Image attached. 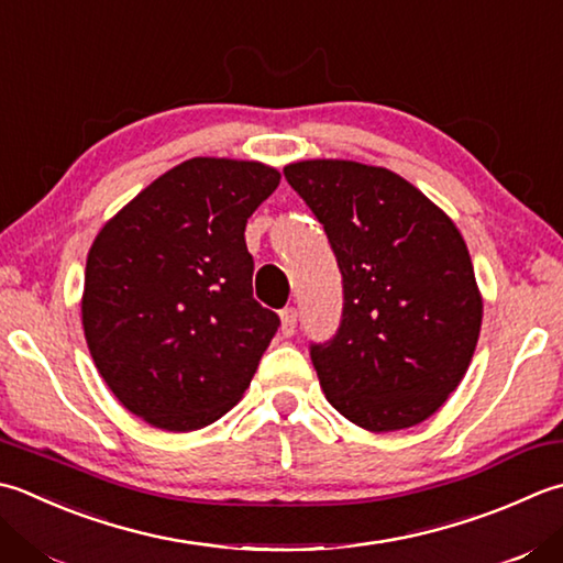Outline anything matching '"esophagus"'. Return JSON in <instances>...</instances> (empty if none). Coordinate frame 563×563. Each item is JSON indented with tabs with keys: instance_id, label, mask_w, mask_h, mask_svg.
<instances>
[{
	"instance_id": "34e87169",
	"label": "esophagus",
	"mask_w": 563,
	"mask_h": 563,
	"mask_svg": "<svg viewBox=\"0 0 563 563\" xmlns=\"http://www.w3.org/2000/svg\"><path fill=\"white\" fill-rule=\"evenodd\" d=\"M295 327H297V310H295V307H285V310L280 312V332H283V336H292Z\"/></svg>"
}]
</instances>
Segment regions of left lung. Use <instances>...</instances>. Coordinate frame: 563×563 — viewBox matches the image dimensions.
I'll use <instances>...</instances> for the list:
<instances>
[{"mask_svg": "<svg viewBox=\"0 0 563 563\" xmlns=\"http://www.w3.org/2000/svg\"><path fill=\"white\" fill-rule=\"evenodd\" d=\"M324 224L344 314L310 356L336 412L368 432L424 422L466 376L483 297L451 217L398 173L356 161L285 165Z\"/></svg>", "mask_w": 563, "mask_h": 563, "instance_id": "1", "label": "left lung"}]
</instances>
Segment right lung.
<instances>
[{
  "instance_id": "1",
  "label": "right lung",
  "mask_w": 563,
  "mask_h": 563,
  "mask_svg": "<svg viewBox=\"0 0 563 563\" xmlns=\"http://www.w3.org/2000/svg\"><path fill=\"white\" fill-rule=\"evenodd\" d=\"M280 173L190 158L99 229L87 253L82 329L99 376L165 432L217 422L251 385L280 319L253 300L246 222Z\"/></svg>"
}]
</instances>
